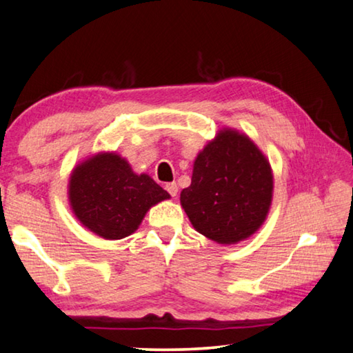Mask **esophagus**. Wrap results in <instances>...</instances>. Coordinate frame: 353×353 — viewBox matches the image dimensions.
<instances>
[{
    "mask_svg": "<svg viewBox=\"0 0 353 353\" xmlns=\"http://www.w3.org/2000/svg\"><path fill=\"white\" fill-rule=\"evenodd\" d=\"M165 190L172 195V197H176V194H178L176 183H167V184H165Z\"/></svg>",
    "mask_w": 353,
    "mask_h": 353,
    "instance_id": "34e87169",
    "label": "esophagus"
}]
</instances>
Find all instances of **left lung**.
<instances>
[{
	"label": "left lung",
	"mask_w": 353,
	"mask_h": 353,
	"mask_svg": "<svg viewBox=\"0 0 353 353\" xmlns=\"http://www.w3.org/2000/svg\"><path fill=\"white\" fill-rule=\"evenodd\" d=\"M272 167L244 132L222 128L194 161L180 201L192 227L222 245L238 244L261 228L272 205Z\"/></svg>",
	"instance_id": "left-lung-1"
}]
</instances>
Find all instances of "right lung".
<instances>
[{"mask_svg": "<svg viewBox=\"0 0 353 353\" xmlns=\"http://www.w3.org/2000/svg\"><path fill=\"white\" fill-rule=\"evenodd\" d=\"M67 195L79 223L109 241L134 233L150 208L170 199L152 176L136 173L115 152L95 153L74 165Z\"/></svg>", "mask_w": 353, "mask_h": 353, "instance_id": "obj_1", "label": "right lung"}]
</instances>
